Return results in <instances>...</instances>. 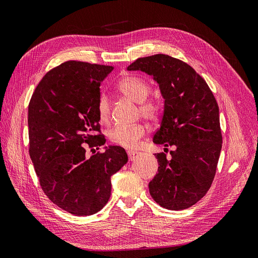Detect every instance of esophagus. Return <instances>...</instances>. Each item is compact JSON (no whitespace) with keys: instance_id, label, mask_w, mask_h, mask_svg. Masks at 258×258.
Wrapping results in <instances>:
<instances>
[{"instance_id":"obj_1","label":"esophagus","mask_w":258,"mask_h":258,"mask_svg":"<svg viewBox=\"0 0 258 258\" xmlns=\"http://www.w3.org/2000/svg\"><path fill=\"white\" fill-rule=\"evenodd\" d=\"M138 155H139V153H137V152L129 151V152H128V158H129V160L134 161V160L138 157Z\"/></svg>"}]
</instances>
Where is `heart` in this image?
<instances>
[{"label":"heart","mask_w":258,"mask_h":258,"mask_svg":"<svg viewBox=\"0 0 258 258\" xmlns=\"http://www.w3.org/2000/svg\"><path fill=\"white\" fill-rule=\"evenodd\" d=\"M117 89L124 97L140 103V112L150 120L157 118L160 112V104L155 100H146L150 95V86L138 76H124L117 83ZM98 116L101 122H107L111 116L110 100L102 95L100 97L97 105ZM145 135V127L141 123L137 124H117L108 131V139L116 144L129 150L136 148L141 138Z\"/></svg>","instance_id":"obj_1"}]
</instances>
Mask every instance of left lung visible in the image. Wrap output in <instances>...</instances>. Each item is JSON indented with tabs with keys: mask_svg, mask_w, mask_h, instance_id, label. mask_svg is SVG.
Here are the masks:
<instances>
[{
	"mask_svg": "<svg viewBox=\"0 0 258 258\" xmlns=\"http://www.w3.org/2000/svg\"><path fill=\"white\" fill-rule=\"evenodd\" d=\"M128 71H142L159 85L165 100L155 144L174 146L171 158L155 154L158 173L148 184L153 199L168 210H184L205 196L222 150L220 111L208 84L185 62L168 54L139 58Z\"/></svg>",
	"mask_w": 258,
	"mask_h": 258,
	"instance_id": "8db88e82",
	"label": "left lung"
}]
</instances>
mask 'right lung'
<instances>
[{"instance_id":"1","label":"right lung","mask_w":258,"mask_h":258,"mask_svg":"<svg viewBox=\"0 0 258 258\" xmlns=\"http://www.w3.org/2000/svg\"><path fill=\"white\" fill-rule=\"evenodd\" d=\"M113 69L67 61L43 77L29 104V153L42 189L76 216L95 214L107 204L111 177L128 161L126 151L114 145L86 156V147L105 143L95 135L97 105L100 85Z\"/></svg>"}]
</instances>
